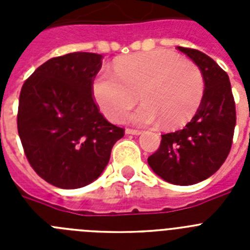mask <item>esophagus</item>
Returning <instances> with one entry per match:
<instances>
[{
  "instance_id": "obj_1",
  "label": "esophagus",
  "mask_w": 250,
  "mask_h": 250,
  "mask_svg": "<svg viewBox=\"0 0 250 250\" xmlns=\"http://www.w3.org/2000/svg\"><path fill=\"white\" fill-rule=\"evenodd\" d=\"M125 132H126V134H129V135H140V134H141L140 130L130 129V127H127V129L125 130Z\"/></svg>"
}]
</instances>
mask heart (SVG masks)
I'll use <instances>...</instances> for the list:
<instances>
[{
  "instance_id": "b5f03b06",
  "label": "heart",
  "mask_w": 250,
  "mask_h": 250,
  "mask_svg": "<svg viewBox=\"0 0 250 250\" xmlns=\"http://www.w3.org/2000/svg\"><path fill=\"white\" fill-rule=\"evenodd\" d=\"M114 72H100L92 91L101 111L123 121L141 95L145 104L132 119L140 125L176 126L196 112L204 95V77L194 61L165 50L120 60Z\"/></svg>"
}]
</instances>
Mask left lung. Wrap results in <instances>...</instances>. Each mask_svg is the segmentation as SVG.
<instances>
[{
	"label": "left lung",
	"mask_w": 250,
	"mask_h": 250,
	"mask_svg": "<svg viewBox=\"0 0 250 250\" xmlns=\"http://www.w3.org/2000/svg\"><path fill=\"white\" fill-rule=\"evenodd\" d=\"M176 48L202 70L204 95L194 118L183 129L161 135L160 146L147 163L165 182L193 185L213 175L228 158L237 112L228 74L195 48Z\"/></svg>",
	"instance_id": "left-lung-1"
}]
</instances>
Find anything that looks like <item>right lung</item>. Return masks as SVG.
I'll return each instance as SVG.
<instances>
[{
    "label": "right lung",
    "instance_id": "add662e5",
    "mask_svg": "<svg viewBox=\"0 0 250 250\" xmlns=\"http://www.w3.org/2000/svg\"><path fill=\"white\" fill-rule=\"evenodd\" d=\"M101 59L91 52L52 57L20 92L17 130L26 158L37 175L61 189L98 179L125 134L104 118L94 99Z\"/></svg>",
    "mask_w": 250,
    "mask_h": 250
}]
</instances>
